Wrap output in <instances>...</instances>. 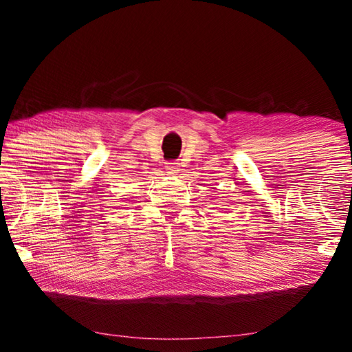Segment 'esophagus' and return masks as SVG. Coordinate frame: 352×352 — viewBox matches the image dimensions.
Masks as SVG:
<instances>
[{
    "label": "esophagus",
    "instance_id": "34e87169",
    "mask_svg": "<svg viewBox=\"0 0 352 352\" xmlns=\"http://www.w3.org/2000/svg\"><path fill=\"white\" fill-rule=\"evenodd\" d=\"M178 166H177V163H168L166 164V172H168L169 175H177L178 174Z\"/></svg>",
    "mask_w": 352,
    "mask_h": 352
}]
</instances>
